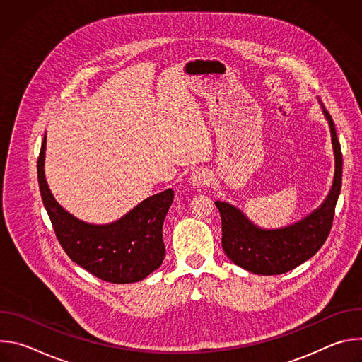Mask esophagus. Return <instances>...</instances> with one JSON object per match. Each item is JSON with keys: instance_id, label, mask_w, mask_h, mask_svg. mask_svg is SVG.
Listing matches in <instances>:
<instances>
[{"instance_id": "1", "label": "esophagus", "mask_w": 362, "mask_h": 362, "mask_svg": "<svg viewBox=\"0 0 362 362\" xmlns=\"http://www.w3.org/2000/svg\"><path fill=\"white\" fill-rule=\"evenodd\" d=\"M211 182H212V176L208 170H204V169H197L190 176V183L196 187H204V186L211 185Z\"/></svg>"}]
</instances>
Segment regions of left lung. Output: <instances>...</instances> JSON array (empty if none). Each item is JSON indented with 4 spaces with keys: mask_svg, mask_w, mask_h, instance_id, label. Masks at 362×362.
<instances>
[{
    "mask_svg": "<svg viewBox=\"0 0 362 362\" xmlns=\"http://www.w3.org/2000/svg\"><path fill=\"white\" fill-rule=\"evenodd\" d=\"M321 103V101H320ZM329 124L335 170L329 193L314 212L279 229H262L236 206L216 200L222 218V247L229 259L256 275H281L313 257L327 240L341 192L342 153L332 117L321 103Z\"/></svg>",
    "mask_w": 362,
    "mask_h": 362,
    "instance_id": "1",
    "label": "left lung"
}]
</instances>
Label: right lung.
Masks as SVG:
<instances>
[{"label":"right lung","mask_w":362,"mask_h":362,"mask_svg":"<svg viewBox=\"0 0 362 362\" xmlns=\"http://www.w3.org/2000/svg\"><path fill=\"white\" fill-rule=\"evenodd\" d=\"M45 140L47 136L37 162L40 193L56 236L70 259L112 284L139 282L156 271L165 259L162 228L175 192L168 189L144 199L112 223L83 222L63 209L47 185Z\"/></svg>","instance_id":"right-lung-1"}]
</instances>
